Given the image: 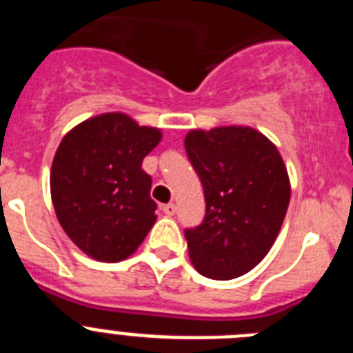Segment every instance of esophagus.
<instances>
[{
    "label": "esophagus",
    "mask_w": 353,
    "mask_h": 353,
    "mask_svg": "<svg viewBox=\"0 0 353 353\" xmlns=\"http://www.w3.org/2000/svg\"><path fill=\"white\" fill-rule=\"evenodd\" d=\"M162 210H164V214H166V215H174V214H176V205L168 203V205H164V207H162Z\"/></svg>",
    "instance_id": "1"
}]
</instances>
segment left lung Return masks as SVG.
Returning <instances> with one entry per match:
<instances>
[{"instance_id":"left-lung-1","label":"left lung","mask_w":353,"mask_h":353,"mask_svg":"<svg viewBox=\"0 0 353 353\" xmlns=\"http://www.w3.org/2000/svg\"><path fill=\"white\" fill-rule=\"evenodd\" d=\"M185 152L205 192V217L187 228L189 256L210 279L244 276L281 230L290 180L276 146L251 127L191 130Z\"/></svg>"}]
</instances>
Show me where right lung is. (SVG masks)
<instances>
[{"label": "right lung", "mask_w": 353, "mask_h": 353, "mask_svg": "<svg viewBox=\"0 0 353 353\" xmlns=\"http://www.w3.org/2000/svg\"><path fill=\"white\" fill-rule=\"evenodd\" d=\"M162 134L123 113L90 118L61 139L51 168L56 217L70 240L95 260H125L155 223L152 176L143 159Z\"/></svg>", "instance_id": "obj_1"}]
</instances>
